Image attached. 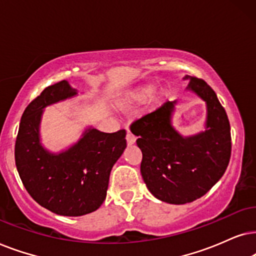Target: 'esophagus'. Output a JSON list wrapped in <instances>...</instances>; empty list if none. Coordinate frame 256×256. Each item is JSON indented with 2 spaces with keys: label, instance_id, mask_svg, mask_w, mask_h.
Listing matches in <instances>:
<instances>
[{
  "label": "esophagus",
  "instance_id": "obj_1",
  "mask_svg": "<svg viewBox=\"0 0 256 256\" xmlns=\"http://www.w3.org/2000/svg\"><path fill=\"white\" fill-rule=\"evenodd\" d=\"M126 142H128V145H134L136 142V136L128 131V134H126Z\"/></svg>",
  "mask_w": 256,
  "mask_h": 256
}]
</instances>
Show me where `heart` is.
<instances>
[{
	"label": "heart",
	"instance_id": "1",
	"mask_svg": "<svg viewBox=\"0 0 256 256\" xmlns=\"http://www.w3.org/2000/svg\"><path fill=\"white\" fill-rule=\"evenodd\" d=\"M165 94H166L164 88L156 90L154 84H145L120 98L118 102V106L122 110H128V108H134V105L144 103L150 97H151V104L153 106H158L162 103Z\"/></svg>",
	"mask_w": 256,
	"mask_h": 256
}]
</instances>
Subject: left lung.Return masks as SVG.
Segmentation results:
<instances>
[{"label":"left lung","instance_id":"left-lung-1","mask_svg":"<svg viewBox=\"0 0 256 256\" xmlns=\"http://www.w3.org/2000/svg\"><path fill=\"white\" fill-rule=\"evenodd\" d=\"M190 80L187 90L206 103L205 131L184 137L172 125L176 100L166 102L131 125L142 150V176L156 199L184 205L208 192L230 159V126L216 92L204 80Z\"/></svg>","mask_w":256,"mask_h":256}]
</instances>
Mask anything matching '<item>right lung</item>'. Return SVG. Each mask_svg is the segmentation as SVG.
<instances>
[{
	"mask_svg": "<svg viewBox=\"0 0 256 256\" xmlns=\"http://www.w3.org/2000/svg\"><path fill=\"white\" fill-rule=\"evenodd\" d=\"M68 80L50 85L23 112L15 162L26 190L37 204L64 216L98 210L106 198L110 172L126 148V131L105 134L88 128L66 151L52 153L40 142L44 108L76 96Z\"/></svg>",
	"mask_w": 256,
	"mask_h": 256,
	"instance_id": "right-lung-1",
	"label": "right lung"
}]
</instances>
